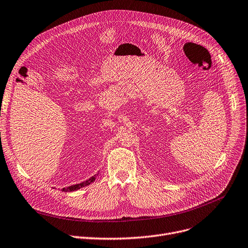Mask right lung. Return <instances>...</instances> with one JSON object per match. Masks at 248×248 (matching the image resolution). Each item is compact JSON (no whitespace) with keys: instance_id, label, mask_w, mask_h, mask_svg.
<instances>
[{"instance_id":"1","label":"right lung","mask_w":248,"mask_h":248,"mask_svg":"<svg viewBox=\"0 0 248 248\" xmlns=\"http://www.w3.org/2000/svg\"><path fill=\"white\" fill-rule=\"evenodd\" d=\"M95 178H96V176L94 175L91 178H89L88 180L83 181V182H81V184H79V185H75V186H68V187H63L62 191H74V190H77V189H79L81 187H84L86 186H89L91 182H93L95 180Z\"/></svg>"}]
</instances>
